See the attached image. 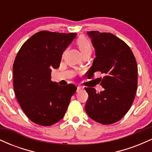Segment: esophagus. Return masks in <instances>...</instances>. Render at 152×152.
I'll return each mask as SVG.
<instances>
[{
  "label": "esophagus",
  "mask_w": 152,
  "mask_h": 152,
  "mask_svg": "<svg viewBox=\"0 0 152 152\" xmlns=\"http://www.w3.org/2000/svg\"><path fill=\"white\" fill-rule=\"evenodd\" d=\"M84 90V88H83V86H78L77 87V92H81L82 91Z\"/></svg>",
  "instance_id": "34e87169"
}]
</instances>
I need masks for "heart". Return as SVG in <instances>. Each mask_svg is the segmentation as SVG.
<instances>
[{
  "label": "heart",
  "instance_id": "1",
  "mask_svg": "<svg viewBox=\"0 0 152 152\" xmlns=\"http://www.w3.org/2000/svg\"><path fill=\"white\" fill-rule=\"evenodd\" d=\"M76 43H77L78 48L81 50V53L92 50V46L91 45L89 41L86 38L83 37V36L78 38L77 41H76Z\"/></svg>",
  "mask_w": 152,
  "mask_h": 152
}]
</instances>
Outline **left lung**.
<instances>
[{
    "mask_svg": "<svg viewBox=\"0 0 152 152\" xmlns=\"http://www.w3.org/2000/svg\"><path fill=\"white\" fill-rule=\"evenodd\" d=\"M96 58L89 73L99 71L104 90L85 88L88 94L85 110L91 118L102 124H111L124 116L132 106L137 89V64L126 43L110 33L88 31Z\"/></svg>",
    "mask_w": 152,
    "mask_h": 152,
    "instance_id": "left-lung-1",
    "label": "left lung"
}]
</instances>
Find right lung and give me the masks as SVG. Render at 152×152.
<instances>
[{
  "mask_svg": "<svg viewBox=\"0 0 152 152\" xmlns=\"http://www.w3.org/2000/svg\"><path fill=\"white\" fill-rule=\"evenodd\" d=\"M76 33L42 31L23 44L13 66V88L28 118L41 126L62 119L76 91L73 84L61 86L51 81V69H58L61 56Z\"/></svg>",
  "mask_w": 152,
  "mask_h": 152,
  "instance_id": "right-lung-1",
  "label": "right lung"
}]
</instances>
